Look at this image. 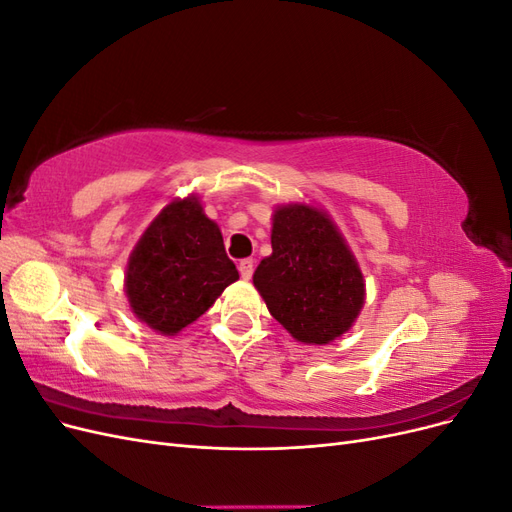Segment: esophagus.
<instances>
[{
  "label": "esophagus",
  "mask_w": 512,
  "mask_h": 512,
  "mask_svg": "<svg viewBox=\"0 0 512 512\" xmlns=\"http://www.w3.org/2000/svg\"><path fill=\"white\" fill-rule=\"evenodd\" d=\"M239 273L243 280H250L252 273H254V260L252 258H245L239 262Z\"/></svg>",
  "instance_id": "1"
}]
</instances>
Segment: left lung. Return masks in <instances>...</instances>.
I'll use <instances>...</instances> for the list:
<instances>
[{
  "label": "left lung",
  "instance_id": "left-lung-1",
  "mask_svg": "<svg viewBox=\"0 0 512 512\" xmlns=\"http://www.w3.org/2000/svg\"><path fill=\"white\" fill-rule=\"evenodd\" d=\"M273 254L254 271L271 316L303 344L324 346L344 335L365 303V282L333 220L312 205L273 211Z\"/></svg>",
  "mask_w": 512,
  "mask_h": 512
}]
</instances>
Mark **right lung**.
Returning <instances> with one entry per match:
<instances>
[{
	"instance_id": "right-lung-1",
	"label": "right lung",
	"mask_w": 512,
	"mask_h": 512,
	"mask_svg": "<svg viewBox=\"0 0 512 512\" xmlns=\"http://www.w3.org/2000/svg\"><path fill=\"white\" fill-rule=\"evenodd\" d=\"M239 280L220 226L196 194L175 198L138 239L126 269L134 316L162 335H177Z\"/></svg>"
}]
</instances>
